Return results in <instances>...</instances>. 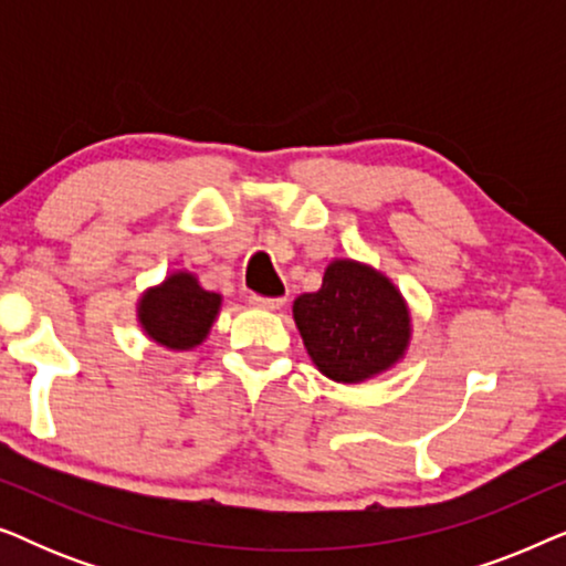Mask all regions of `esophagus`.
<instances>
[{"label":"esophagus","instance_id":"obj_1","mask_svg":"<svg viewBox=\"0 0 566 566\" xmlns=\"http://www.w3.org/2000/svg\"><path fill=\"white\" fill-rule=\"evenodd\" d=\"M250 304L258 308H265V312H275L285 304V298H265V296H250Z\"/></svg>","mask_w":566,"mask_h":566}]
</instances>
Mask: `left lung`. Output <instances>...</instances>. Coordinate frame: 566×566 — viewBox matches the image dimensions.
Instances as JSON below:
<instances>
[{"mask_svg": "<svg viewBox=\"0 0 566 566\" xmlns=\"http://www.w3.org/2000/svg\"><path fill=\"white\" fill-rule=\"evenodd\" d=\"M293 322L319 374L363 384L391 370L412 343V312L389 275L368 262L335 258L322 289L293 301Z\"/></svg>", "mask_w": 566, "mask_h": 566, "instance_id": "8db88e82", "label": "left lung"}]
</instances>
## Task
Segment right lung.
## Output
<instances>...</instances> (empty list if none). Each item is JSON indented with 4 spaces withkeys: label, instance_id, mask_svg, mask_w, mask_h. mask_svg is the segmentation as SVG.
Here are the masks:
<instances>
[{
    "label": "right lung",
    "instance_id": "add662e5",
    "mask_svg": "<svg viewBox=\"0 0 566 566\" xmlns=\"http://www.w3.org/2000/svg\"><path fill=\"white\" fill-rule=\"evenodd\" d=\"M221 304V293L206 291L192 270H172L138 296L136 319L151 343L172 353H188L211 335Z\"/></svg>",
    "mask_w": 566,
    "mask_h": 566
}]
</instances>
